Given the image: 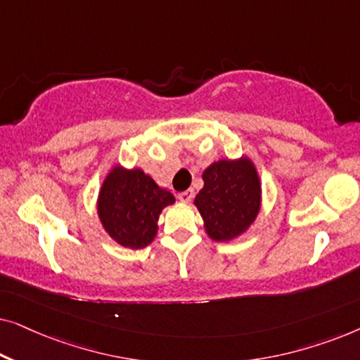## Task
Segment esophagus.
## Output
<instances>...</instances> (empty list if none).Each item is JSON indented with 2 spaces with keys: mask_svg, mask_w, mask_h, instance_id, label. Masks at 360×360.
Here are the masks:
<instances>
[{
  "mask_svg": "<svg viewBox=\"0 0 360 360\" xmlns=\"http://www.w3.org/2000/svg\"><path fill=\"white\" fill-rule=\"evenodd\" d=\"M193 190H186V191H181V193H179V200L184 201V203H190L191 200H193Z\"/></svg>",
  "mask_w": 360,
  "mask_h": 360,
  "instance_id": "1",
  "label": "esophagus"
}]
</instances>
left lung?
Segmentation results:
<instances>
[{"instance_id":"left-lung-1","label":"left lung","mask_w":360,"mask_h":360,"mask_svg":"<svg viewBox=\"0 0 360 360\" xmlns=\"http://www.w3.org/2000/svg\"><path fill=\"white\" fill-rule=\"evenodd\" d=\"M195 205L211 239L229 240L252 224L260 206V181L252 162L218 160L203 172Z\"/></svg>"}]
</instances>
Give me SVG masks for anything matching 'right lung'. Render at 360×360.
<instances>
[{"label":"right lung","instance_id":"add662e5","mask_svg":"<svg viewBox=\"0 0 360 360\" xmlns=\"http://www.w3.org/2000/svg\"><path fill=\"white\" fill-rule=\"evenodd\" d=\"M174 201L170 191L142 170L115 167L101 186L98 214L117 244L142 249L154 240L160 211Z\"/></svg>","mask_w":360,"mask_h":360}]
</instances>
